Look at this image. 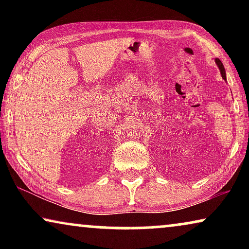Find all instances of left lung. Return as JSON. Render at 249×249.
<instances>
[{
    "instance_id": "1",
    "label": "left lung",
    "mask_w": 249,
    "mask_h": 249,
    "mask_svg": "<svg viewBox=\"0 0 249 249\" xmlns=\"http://www.w3.org/2000/svg\"><path fill=\"white\" fill-rule=\"evenodd\" d=\"M215 62H216L217 67H219V69H220V71H221V74H222V78H223L224 80H226V70H224V67H223L222 62H221V61H220L219 59H215Z\"/></svg>"
}]
</instances>
